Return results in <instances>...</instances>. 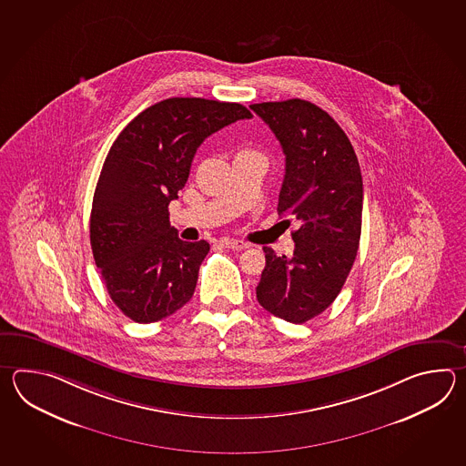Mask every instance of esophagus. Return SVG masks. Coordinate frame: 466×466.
Returning <instances> with one entry per match:
<instances>
[{
	"mask_svg": "<svg viewBox=\"0 0 466 466\" xmlns=\"http://www.w3.org/2000/svg\"><path fill=\"white\" fill-rule=\"evenodd\" d=\"M219 245H221V247L229 248V249H247V248L249 247L245 241L233 239V238H221V239H219Z\"/></svg>",
	"mask_w": 466,
	"mask_h": 466,
	"instance_id": "34e87169",
	"label": "esophagus"
}]
</instances>
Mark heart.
I'll list each match as a JSON object with an SVG mask.
<instances>
[{"instance_id":"obj_1","label":"heart","mask_w":466,"mask_h":466,"mask_svg":"<svg viewBox=\"0 0 466 466\" xmlns=\"http://www.w3.org/2000/svg\"><path fill=\"white\" fill-rule=\"evenodd\" d=\"M241 155H259V153H257L255 149L251 148H241L237 153V157H241Z\"/></svg>"}]
</instances>
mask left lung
<instances>
[{
    "label": "left lung",
    "instance_id": "left-lung-1",
    "mask_svg": "<svg viewBox=\"0 0 466 466\" xmlns=\"http://www.w3.org/2000/svg\"><path fill=\"white\" fill-rule=\"evenodd\" d=\"M249 108L275 133L285 153L278 213L293 217L295 251L267 265L258 303L289 323H305L338 297L357 258L363 179L355 149L327 111L305 99L268 101Z\"/></svg>",
    "mask_w": 466,
    "mask_h": 466
}]
</instances>
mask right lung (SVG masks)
<instances>
[{"label":"right lung","mask_w":466,"mask_h":466,"mask_svg":"<svg viewBox=\"0 0 466 466\" xmlns=\"http://www.w3.org/2000/svg\"><path fill=\"white\" fill-rule=\"evenodd\" d=\"M253 116L239 103L168 98L131 119L109 148L89 218V241L113 303L137 323L173 315L193 297L205 239H179L169 225L199 145Z\"/></svg>","instance_id":"add662e5"}]
</instances>
